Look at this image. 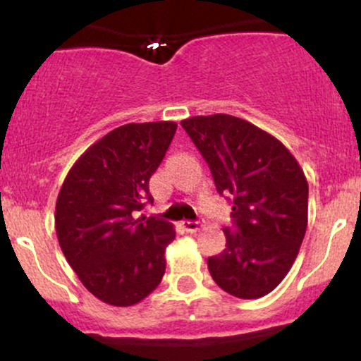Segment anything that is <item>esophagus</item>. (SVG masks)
Here are the masks:
<instances>
[{
	"label": "esophagus",
	"instance_id": "esophagus-1",
	"mask_svg": "<svg viewBox=\"0 0 361 361\" xmlns=\"http://www.w3.org/2000/svg\"><path fill=\"white\" fill-rule=\"evenodd\" d=\"M181 227H183L185 233L188 234H197L198 231L202 229V224L200 222H190V221H183L181 222Z\"/></svg>",
	"mask_w": 361,
	"mask_h": 361
}]
</instances>
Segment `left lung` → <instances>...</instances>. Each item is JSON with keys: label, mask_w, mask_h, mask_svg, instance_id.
I'll return each mask as SVG.
<instances>
[{"label": "left lung", "mask_w": 361, "mask_h": 361, "mask_svg": "<svg viewBox=\"0 0 361 361\" xmlns=\"http://www.w3.org/2000/svg\"><path fill=\"white\" fill-rule=\"evenodd\" d=\"M181 127L209 164L217 192L233 200L234 229L224 227L226 250L207 261L210 275L238 299H259L279 287L299 255L307 178L279 139L247 120L197 115Z\"/></svg>", "instance_id": "obj_1"}]
</instances>
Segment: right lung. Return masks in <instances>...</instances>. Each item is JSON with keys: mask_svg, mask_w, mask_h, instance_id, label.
Wrapping results in <instances>:
<instances>
[{"mask_svg": "<svg viewBox=\"0 0 361 361\" xmlns=\"http://www.w3.org/2000/svg\"><path fill=\"white\" fill-rule=\"evenodd\" d=\"M176 127L144 122L114 128L78 157L57 195L61 250L86 290L105 304H139L163 280L175 227L135 214L152 202L149 180Z\"/></svg>", "mask_w": 361, "mask_h": 361, "instance_id": "obj_1", "label": "right lung"}]
</instances>
